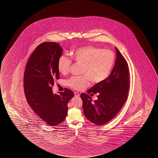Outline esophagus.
Instances as JSON below:
<instances>
[{"label": "esophagus", "mask_w": 158, "mask_h": 158, "mask_svg": "<svg viewBox=\"0 0 158 158\" xmlns=\"http://www.w3.org/2000/svg\"><path fill=\"white\" fill-rule=\"evenodd\" d=\"M74 95H75V97H79L80 96V94L78 93V92H75V93H74Z\"/></svg>", "instance_id": "1"}]
</instances>
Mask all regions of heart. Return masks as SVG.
Instances as JSON below:
<instances>
[{"mask_svg": "<svg viewBox=\"0 0 158 158\" xmlns=\"http://www.w3.org/2000/svg\"><path fill=\"white\" fill-rule=\"evenodd\" d=\"M75 62L81 65L82 77H73L67 81L68 86L77 90L88 87L90 80L93 84L102 82L108 77L114 63V54L109 49L96 47H81L70 53ZM72 61L62 56L58 60L57 68L60 74L66 75L70 69Z\"/></svg>", "mask_w": 158, "mask_h": 158, "instance_id": "1", "label": "heart"}]
</instances>
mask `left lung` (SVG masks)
Returning <instances> with one entry per match:
<instances>
[{
  "instance_id": "left-lung-1",
  "label": "left lung",
  "mask_w": 158,
  "mask_h": 158,
  "mask_svg": "<svg viewBox=\"0 0 158 158\" xmlns=\"http://www.w3.org/2000/svg\"><path fill=\"white\" fill-rule=\"evenodd\" d=\"M116 51V60L109 77L96 84L88 93L97 94L98 100L93 101L87 94L80 97L83 101L84 114L94 124L102 125L113 119L118 113L126 101L129 88V72L127 62L119 50Z\"/></svg>"
}]
</instances>
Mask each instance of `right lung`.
<instances>
[{"mask_svg": "<svg viewBox=\"0 0 158 158\" xmlns=\"http://www.w3.org/2000/svg\"><path fill=\"white\" fill-rule=\"evenodd\" d=\"M62 52L59 44L43 42L31 54L23 75L26 100L39 117L51 126L64 121L68 103L74 97L72 91L67 88L59 94L52 91L54 79L60 78L57 63Z\"/></svg>", "mask_w": 158, "mask_h": 158, "instance_id": "1", "label": "right lung"}]
</instances>
